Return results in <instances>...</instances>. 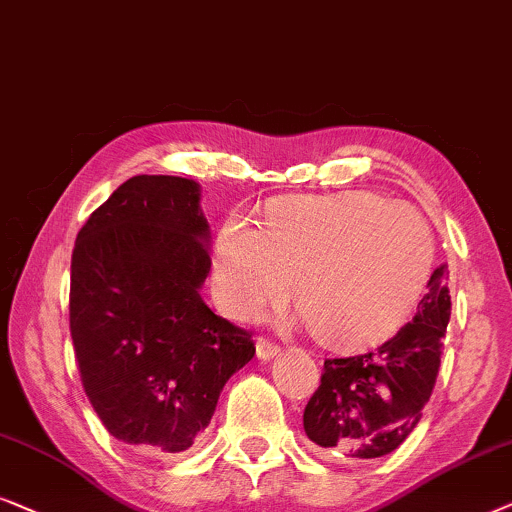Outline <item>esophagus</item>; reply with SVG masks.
<instances>
[{"label": "esophagus", "instance_id": "obj_1", "mask_svg": "<svg viewBox=\"0 0 512 512\" xmlns=\"http://www.w3.org/2000/svg\"><path fill=\"white\" fill-rule=\"evenodd\" d=\"M257 357L259 359H273L280 352V345L269 341V338H257Z\"/></svg>", "mask_w": 512, "mask_h": 512}]
</instances>
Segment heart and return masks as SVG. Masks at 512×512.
<instances>
[{
    "label": "heart",
    "mask_w": 512,
    "mask_h": 512,
    "mask_svg": "<svg viewBox=\"0 0 512 512\" xmlns=\"http://www.w3.org/2000/svg\"><path fill=\"white\" fill-rule=\"evenodd\" d=\"M434 234L415 208L376 192L283 197L259 232L229 220L215 239L213 290L234 318L287 294L315 341L364 350L415 311L434 266Z\"/></svg>",
    "instance_id": "obj_1"
}]
</instances>
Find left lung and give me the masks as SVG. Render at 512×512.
Masks as SVG:
<instances>
[{"instance_id": "8db88e82", "label": "left lung", "mask_w": 512, "mask_h": 512, "mask_svg": "<svg viewBox=\"0 0 512 512\" xmlns=\"http://www.w3.org/2000/svg\"><path fill=\"white\" fill-rule=\"evenodd\" d=\"M450 322L448 266H438L403 325L378 350L325 359L320 387L304 410L313 450L345 464L385 457L406 441L436 385Z\"/></svg>"}]
</instances>
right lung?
Masks as SVG:
<instances>
[{"label":"right lung","mask_w":512,"mask_h":512,"mask_svg":"<svg viewBox=\"0 0 512 512\" xmlns=\"http://www.w3.org/2000/svg\"><path fill=\"white\" fill-rule=\"evenodd\" d=\"M199 185L134 176L81 227L69 329L83 390L120 443L183 452L222 387L255 355L253 334L201 299L211 271Z\"/></svg>","instance_id":"1"}]
</instances>
